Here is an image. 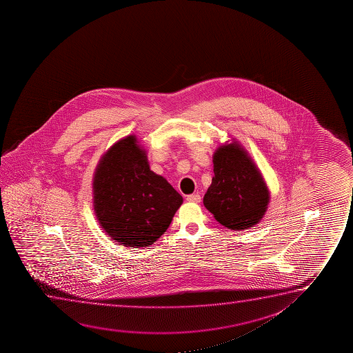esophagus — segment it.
<instances>
[{
	"instance_id": "34e87169",
	"label": "esophagus",
	"mask_w": 353,
	"mask_h": 353,
	"mask_svg": "<svg viewBox=\"0 0 353 353\" xmlns=\"http://www.w3.org/2000/svg\"><path fill=\"white\" fill-rule=\"evenodd\" d=\"M187 200H188L189 203H199L201 201V196L199 194H190V195L187 196Z\"/></svg>"
}]
</instances>
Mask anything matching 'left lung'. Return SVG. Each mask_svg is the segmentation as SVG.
I'll return each instance as SVG.
<instances>
[{
	"instance_id": "1",
	"label": "left lung",
	"mask_w": 353,
	"mask_h": 353,
	"mask_svg": "<svg viewBox=\"0 0 353 353\" xmlns=\"http://www.w3.org/2000/svg\"><path fill=\"white\" fill-rule=\"evenodd\" d=\"M212 183L203 205L217 222L243 230L261 221L269 203V190L259 170L241 145L219 147L213 155Z\"/></svg>"
}]
</instances>
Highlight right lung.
<instances>
[{
	"instance_id": "add662e5",
	"label": "right lung",
	"mask_w": 353,
	"mask_h": 353,
	"mask_svg": "<svg viewBox=\"0 0 353 353\" xmlns=\"http://www.w3.org/2000/svg\"><path fill=\"white\" fill-rule=\"evenodd\" d=\"M92 189L100 225L114 241L134 248L153 245L183 203L164 177L150 171L135 136L118 141L107 150Z\"/></svg>"
}]
</instances>
